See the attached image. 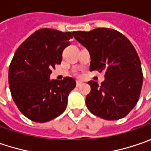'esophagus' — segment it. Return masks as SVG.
<instances>
[{"label":"esophagus","mask_w":151,"mask_h":151,"mask_svg":"<svg viewBox=\"0 0 151 151\" xmlns=\"http://www.w3.org/2000/svg\"><path fill=\"white\" fill-rule=\"evenodd\" d=\"M84 84V82H82V81H76V86H82V85Z\"/></svg>","instance_id":"1"}]
</instances>
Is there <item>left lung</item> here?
I'll list each match as a JSON object with an SVG mask.
<instances>
[{
  "label": "left lung",
  "mask_w": 151,
  "mask_h": 151,
  "mask_svg": "<svg viewBox=\"0 0 151 151\" xmlns=\"http://www.w3.org/2000/svg\"><path fill=\"white\" fill-rule=\"evenodd\" d=\"M72 34L90 54V71H105L100 86L94 81L88 82L91 90L86 98L87 108L107 120L124 118L138 102L143 83L141 63L134 47L124 35L110 28Z\"/></svg>",
  "instance_id": "left-lung-1"
}]
</instances>
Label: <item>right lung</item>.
<instances>
[{"label":"right lung","instance_id":"1","mask_svg":"<svg viewBox=\"0 0 151 151\" xmlns=\"http://www.w3.org/2000/svg\"><path fill=\"white\" fill-rule=\"evenodd\" d=\"M72 32L51 28L34 32L15 52L9 67L8 81L12 99L27 119L45 123L65 112L76 81L65 77L50 80L52 69L60 64L64 49Z\"/></svg>","mask_w":151,"mask_h":151}]
</instances>
